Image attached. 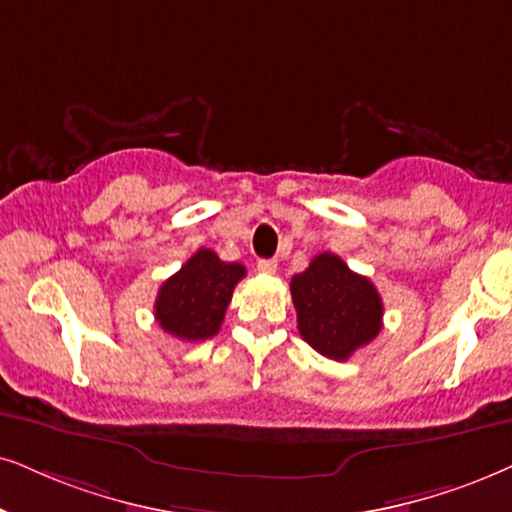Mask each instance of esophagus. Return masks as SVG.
<instances>
[{"label":"esophagus","instance_id":"obj_1","mask_svg":"<svg viewBox=\"0 0 512 512\" xmlns=\"http://www.w3.org/2000/svg\"><path fill=\"white\" fill-rule=\"evenodd\" d=\"M257 271L260 274H276V260H260L257 262Z\"/></svg>","mask_w":512,"mask_h":512}]
</instances>
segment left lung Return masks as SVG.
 Returning <instances> with one entry per match:
<instances>
[{"instance_id":"1","label":"left lung","mask_w":512,"mask_h":512,"mask_svg":"<svg viewBox=\"0 0 512 512\" xmlns=\"http://www.w3.org/2000/svg\"><path fill=\"white\" fill-rule=\"evenodd\" d=\"M290 295L302 340L328 359L347 361L383 328V300L371 278L354 274L333 252L295 274Z\"/></svg>"}]
</instances>
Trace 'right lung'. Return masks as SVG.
<instances>
[{"label":"right lung","mask_w":512,"mask_h":512,"mask_svg":"<svg viewBox=\"0 0 512 512\" xmlns=\"http://www.w3.org/2000/svg\"><path fill=\"white\" fill-rule=\"evenodd\" d=\"M245 276L238 262H222L217 252L200 248L155 297V321L165 333L186 342L219 333L236 283Z\"/></svg>","instance_id":"1"}]
</instances>
